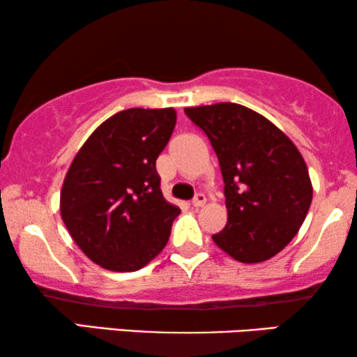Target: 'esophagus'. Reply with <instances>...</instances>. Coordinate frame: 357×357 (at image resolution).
Returning <instances> with one entry per match:
<instances>
[{"instance_id": "1", "label": "esophagus", "mask_w": 357, "mask_h": 357, "mask_svg": "<svg viewBox=\"0 0 357 357\" xmlns=\"http://www.w3.org/2000/svg\"><path fill=\"white\" fill-rule=\"evenodd\" d=\"M206 203V197H204L203 193H198V195H195V198L192 199V204L195 208H199V206H203V204Z\"/></svg>"}]
</instances>
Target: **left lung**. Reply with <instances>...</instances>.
Instances as JSON below:
<instances>
[{
    "instance_id": "left-lung-1",
    "label": "left lung",
    "mask_w": 357,
    "mask_h": 357,
    "mask_svg": "<svg viewBox=\"0 0 357 357\" xmlns=\"http://www.w3.org/2000/svg\"><path fill=\"white\" fill-rule=\"evenodd\" d=\"M185 114L211 141L221 165L227 224L214 243L242 263L275 257L294 238L312 203L299 149L265 116L232 102L188 107Z\"/></svg>"
}]
</instances>
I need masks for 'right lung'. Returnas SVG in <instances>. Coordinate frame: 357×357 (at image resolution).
Wrapping results in <instances>:
<instances>
[{"instance_id":"obj_1","label":"right lung","mask_w":357,"mask_h":357,"mask_svg":"<svg viewBox=\"0 0 357 357\" xmlns=\"http://www.w3.org/2000/svg\"><path fill=\"white\" fill-rule=\"evenodd\" d=\"M177 121L174 109H128L105 120L77 151L60 211L77 247L110 271H136L158 257L180 214L165 202L155 159Z\"/></svg>"}]
</instances>
